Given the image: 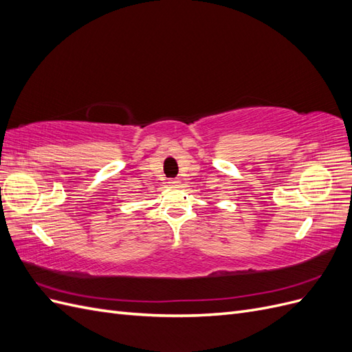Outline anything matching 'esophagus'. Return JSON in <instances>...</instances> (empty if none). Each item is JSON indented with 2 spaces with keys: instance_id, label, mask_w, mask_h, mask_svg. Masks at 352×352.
Masks as SVG:
<instances>
[{
  "instance_id": "34e87169",
  "label": "esophagus",
  "mask_w": 352,
  "mask_h": 352,
  "mask_svg": "<svg viewBox=\"0 0 352 352\" xmlns=\"http://www.w3.org/2000/svg\"><path fill=\"white\" fill-rule=\"evenodd\" d=\"M179 184H180V182H179L177 179H170V180H168V185H170V186H177Z\"/></svg>"
}]
</instances>
